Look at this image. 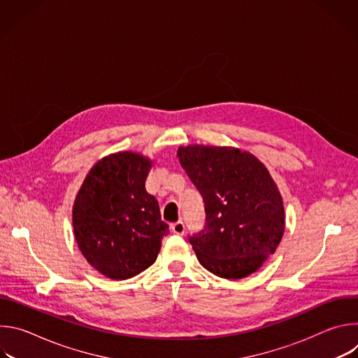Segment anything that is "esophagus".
<instances>
[{"instance_id":"1","label":"esophagus","mask_w":358,"mask_h":358,"mask_svg":"<svg viewBox=\"0 0 358 358\" xmlns=\"http://www.w3.org/2000/svg\"><path fill=\"white\" fill-rule=\"evenodd\" d=\"M171 231H173L174 234H177V235H184V232H185V225H184V222H182V221H178V222L171 224Z\"/></svg>"}]
</instances>
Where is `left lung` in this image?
I'll list each match as a JSON object with an SVG mask.
<instances>
[{"label": "left lung", "instance_id": "obj_1", "mask_svg": "<svg viewBox=\"0 0 358 358\" xmlns=\"http://www.w3.org/2000/svg\"><path fill=\"white\" fill-rule=\"evenodd\" d=\"M177 156L206 206V227L188 238L199 264L225 279L257 272L285 232L283 201L268 169L234 147L194 144Z\"/></svg>", "mask_w": 358, "mask_h": 358}]
</instances>
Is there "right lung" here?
Returning a JSON list of instances; mask_svg holds the SVG:
<instances>
[{
	"label": "right lung",
	"mask_w": 358,
	"mask_h": 358,
	"mask_svg": "<svg viewBox=\"0 0 358 358\" xmlns=\"http://www.w3.org/2000/svg\"><path fill=\"white\" fill-rule=\"evenodd\" d=\"M151 162L119 151L97 162L73 203L72 222L85 259L115 280L133 278L156 262L169 225L145 191Z\"/></svg>",
	"instance_id": "add662e5"
}]
</instances>
